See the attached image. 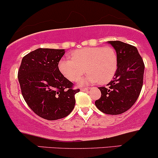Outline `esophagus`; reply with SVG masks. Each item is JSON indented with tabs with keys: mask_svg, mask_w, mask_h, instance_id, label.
Instances as JSON below:
<instances>
[{
	"mask_svg": "<svg viewBox=\"0 0 158 158\" xmlns=\"http://www.w3.org/2000/svg\"><path fill=\"white\" fill-rule=\"evenodd\" d=\"M81 91H84V92H86V91H88L89 90V88H81Z\"/></svg>",
	"mask_w": 158,
	"mask_h": 158,
	"instance_id": "esophagus-1",
	"label": "esophagus"
}]
</instances>
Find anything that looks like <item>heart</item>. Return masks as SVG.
I'll list each match as a JSON object with an SVG mask.
<instances>
[{
	"label": "heart",
	"mask_w": 158,
	"mask_h": 158,
	"mask_svg": "<svg viewBox=\"0 0 158 158\" xmlns=\"http://www.w3.org/2000/svg\"><path fill=\"white\" fill-rule=\"evenodd\" d=\"M118 67L116 51L110 46L86 47L74 51L71 58L63 59L59 63V69L71 81H77L85 72H88L81 84L98 82L107 84L110 81Z\"/></svg>",
	"instance_id": "heart-1"
}]
</instances>
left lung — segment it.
I'll return each instance as SVG.
<instances>
[{"mask_svg":"<svg viewBox=\"0 0 158 158\" xmlns=\"http://www.w3.org/2000/svg\"><path fill=\"white\" fill-rule=\"evenodd\" d=\"M107 42L117 54V70L107 87H98L102 96L95 104L104 113L118 115L130 109L139 97L145 65L136 47L120 41Z\"/></svg>","mask_w":158,"mask_h":158,"instance_id":"1","label":"left lung"}]
</instances>
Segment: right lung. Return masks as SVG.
Listing matches in <instances>:
<instances>
[{"label":"right lung","instance_id":"1","mask_svg":"<svg viewBox=\"0 0 158 158\" xmlns=\"http://www.w3.org/2000/svg\"><path fill=\"white\" fill-rule=\"evenodd\" d=\"M65 49L38 48L23 57L18 73L24 99L36 115L48 120L64 118L73 110L72 84L60 72Z\"/></svg>","mask_w":158,"mask_h":158}]
</instances>
